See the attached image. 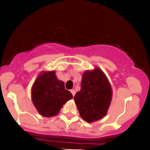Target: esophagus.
I'll return each instance as SVG.
<instances>
[{"mask_svg":"<svg viewBox=\"0 0 150 150\" xmlns=\"http://www.w3.org/2000/svg\"><path fill=\"white\" fill-rule=\"evenodd\" d=\"M70 92L71 93H72V96H75V91L74 90V89H72V90H70Z\"/></svg>","mask_w":150,"mask_h":150,"instance_id":"34e87169","label":"esophagus"}]
</instances>
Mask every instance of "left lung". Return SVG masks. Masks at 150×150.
Masks as SVG:
<instances>
[{
	"label": "left lung",
	"mask_w": 150,
	"mask_h": 150,
	"mask_svg": "<svg viewBox=\"0 0 150 150\" xmlns=\"http://www.w3.org/2000/svg\"><path fill=\"white\" fill-rule=\"evenodd\" d=\"M112 89L103 71L99 67L85 71L81 89L74 97L80 115L85 121L93 122L107 115L111 104Z\"/></svg>",
	"instance_id": "8db88e82"
}]
</instances>
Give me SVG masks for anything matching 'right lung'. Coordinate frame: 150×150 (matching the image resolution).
I'll return each mask as SVG.
<instances>
[{
    "instance_id": "add662e5",
    "label": "right lung",
    "mask_w": 150,
    "mask_h": 150,
    "mask_svg": "<svg viewBox=\"0 0 150 150\" xmlns=\"http://www.w3.org/2000/svg\"><path fill=\"white\" fill-rule=\"evenodd\" d=\"M32 101L38 113L43 117H53L59 112L72 95L64 88L55 71H43L32 86Z\"/></svg>"
}]
</instances>
